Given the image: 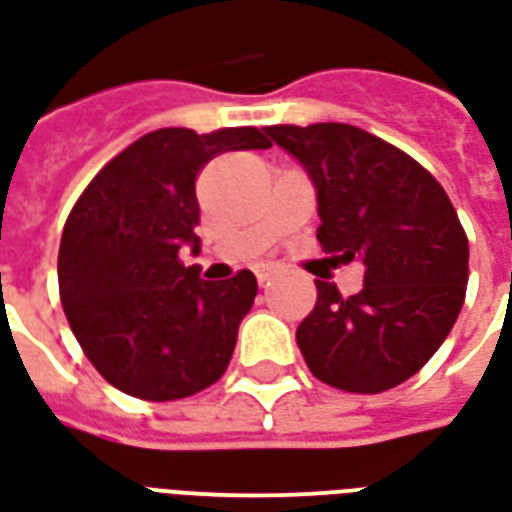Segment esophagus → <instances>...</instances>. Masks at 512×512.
Listing matches in <instances>:
<instances>
[{
    "label": "esophagus",
    "instance_id": "esophagus-1",
    "mask_svg": "<svg viewBox=\"0 0 512 512\" xmlns=\"http://www.w3.org/2000/svg\"><path fill=\"white\" fill-rule=\"evenodd\" d=\"M271 274H274V268H271V266H257L255 268V276H257V282H260V285H266L268 279H271Z\"/></svg>",
    "mask_w": 512,
    "mask_h": 512
}]
</instances>
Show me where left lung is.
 I'll return each instance as SVG.
<instances>
[{
    "mask_svg": "<svg viewBox=\"0 0 512 512\" xmlns=\"http://www.w3.org/2000/svg\"><path fill=\"white\" fill-rule=\"evenodd\" d=\"M266 132L317 189L325 255L361 260L363 290L317 285L295 331L309 372L347 393L391 391L418 374L464 306L469 241L429 170L352 124H274Z\"/></svg>",
    "mask_w": 512,
    "mask_h": 512,
    "instance_id": "obj_1",
    "label": "left lung"
}]
</instances>
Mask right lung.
<instances>
[{"label":"right lung","mask_w":512,"mask_h":512,"mask_svg":"<svg viewBox=\"0 0 512 512\" xmlns=\"http://www.w3.org/2000/svg\"><path fill=\"white\" fill-rule=\"evenodd\" d=\"M266 130L143 135L89 181L64 222L59 295L83 355L127 396L176 401L227 372L257 279H200L179 249L200 222L195 181L225 151L268 149Z\"/></svg>","instance_id":"right-lung-1"}]
</instances>
